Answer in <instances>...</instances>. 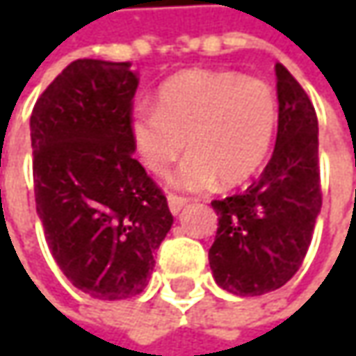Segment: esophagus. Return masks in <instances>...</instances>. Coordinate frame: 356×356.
Listing matches in <instances>:
<instances>
[{
	"label": "esophagus",
	"mask_w": 356,
	"mask_h": 356,
	"mask_svg": "<svg viewBox=\"0 0 356 356\" xmlns=\"http://www.w3.org/2000/svg\"><path fill=\"white\" fill-rule=\"evenodd\" d=\"M166 198H168V208H170V212L174 213V216L180 213V210L188 204V200L182 198V196H176V194H168Z\"/></svg>",
	"instance_id": "34e87169"
}]
</instances>
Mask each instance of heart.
I'll return each instance as SVG.
<instances>
[{
  "instance_id": "1",
  "label": "heart",
  "mask_w": 356,
  "mask_h": 356,
  "mask_svg": "<svg viewBox=\"0 0 356 356\" xmlns=\"http://www.w3.org/2000/svg\"><path fill=\"white\" fill-rule=\"evenodd\" d=\"M277 130V97L259 81L227 71H184L170 76L154 104H138L130 134L144 166L170 174V184L198 192L250 180L266 162ZM188 143H185V138Z\"/></svg>"
}]
</instances>
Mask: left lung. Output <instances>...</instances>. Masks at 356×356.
<instances>
[{
	"mask_svg": "<svg viewBox=\"0 0 356 356\" xmlns=\"http://www.w3.org/2000/svg\"><path fill=\"white\" fill-rule=\"evenodd\" d=\"M277 138L271 160L245 192L213 200L218 232L208 252L216 283L241 297L283 287L301 267L317 216L319 122L307 92L277 63Z\"/></svg>",
	"mask_w": 356,
	"mask_h": 356,
	"instance_id": "obj_1",
	"label": "left lung"
}]
</instances>
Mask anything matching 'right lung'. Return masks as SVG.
<instances>
[{
  "label": "right lung",
  "instance_id": "obj_1",
  "mask_svg": "<svg viewBox=\"0 0 356 356\" xmlns=\"http://www.w3.org/2000/svg\"><path fill=\"white\" fill-rule=\"evenodd\" d=\"M130 63L76 59L31 113L37 216L57 266L95 299L143 291L170 232L164 194L132 156Z\"/></svg>",
  "mask_w": 356,
  "mask_h": 356
}]
</instances>
